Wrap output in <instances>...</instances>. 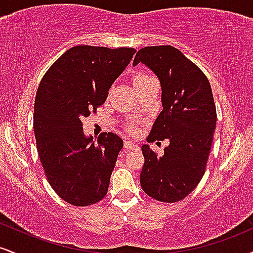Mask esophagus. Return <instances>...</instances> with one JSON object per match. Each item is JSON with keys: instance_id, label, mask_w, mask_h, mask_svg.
Returning a JSON list of instances; mask_svg holds the SVG:
<instances>
[{"instance_id": "obj_1", "label": "esophagus", "mask_w": 253, "mask_h": 253, "mask_svg": "<svg viewBox=\"0 0 253 253\" xmlns=\"http://www.w3.org/2000/svg\"><path fill=\"white\" fill-rule=\"evenodd\" d=\"M124 146H125V149H126L127 151H130V150H136V149H139V146H138V145L133 143V141H130L129 139H125V141H124Z\"/></svg>"}]
</instances>
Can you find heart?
Wrapping results in <instances>:
<instances>
[{"label":"heart","instance_id":"heart-1","mask_svg":"<svg viewBox=\"0 0 253 253\" xmlns=\"http://www.w3.org/2000/svg\"><path fill=\"white\" fill-rule=\"evenodd\" d=\"M152 80H155V78L151 76V75L146 74V72H138V74H135L134 76H133V84H134L135 88H139L140 85H143V84L147 83L149 81ZM129 130L130 132H135V128L130 126Z\"/></svg>","mask_w":253,"mask_h":253}]
</instances>
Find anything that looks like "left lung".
I'll use <instances>...</instances> for the list:
<instances>
[{
  "mask_svg": "<svg viewBox=\"0 0 253 253\" xmlns=\"http://www.w3.org/2000/svg\"><path fill=\"white\" fill-rule=\"evenodd\" d=\"M143 63L158 76L163 110L147 143L169 139L164 155L143 145L145 163L141 188L161 202L187 197L205 175L216 126V109L208 78L173 46H146L136 52L133 65Z\"/></svg>",
  "mask_w": 253,
  "mask_h": 253,
  "instance_id": "left-lung-1",
  "label": "left lung"
}]
</instances>
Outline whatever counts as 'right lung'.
I'll list each match as a JSON object with an SVG mask.
<instances>
[{
    "label": "right lung",
    "mask_w": 253,
    "mask_h": 253,
    "mask_svg": "<svg viewBox=\"0 0 253 253\" xmlns=\"http://www.w3.org/2000/svg\"><path fill=\"white\" fill-rule=\"evenodd\" d=\"M135 52L75 46L40 81L33 115L38 155L52 189L72 206L94 205L108 191L124 141L108 132L94 143L92 136L84 135L82 120L104 103Z\"/></svg>",
    "instance_id": "1"
}]
</instances>
